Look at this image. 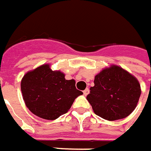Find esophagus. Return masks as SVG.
Masks as SVG:
<instances>
[{
	"label": "esophagus",
	"mask_w": 151,
	"mask_h": 151,
	"mask_svg": "<svg viewBox=\"0 0 151 151\" xmlns=\"http://www.w3.org/2000/svg\"><path fill=\"white\" fill-rule=\"evenodd\" d=\"M89 92H90V90H89L88 88H86V90L83 91V93H84L85 96H86V95H88V94H89Z\"/></svg>",
	"instance_id": "34e87169"
}]
</instances>
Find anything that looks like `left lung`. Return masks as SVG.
Segmentation results:
<instances>
[{"label":"left lung","mask_w":151,"mask_h":151,"mask_svg":"<svg viewBox=\"0 0 151 151\" xmlns=\"http://www.w3.org/2000/svg\"><path fill=\"white\" fill-rule=\"evenodd\" d=\"M90 91L86 99L94 113L109 121L128 117L135 109L141 94L138 80L114 65L96 75Z\"/></svg>","instance_id":"8db88e82"}]
</instances>
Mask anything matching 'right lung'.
Instances as JSON below:
<instances>
[{"label": "right lung", "mask_w": 151, "mask_h": 151, "mask_svg": "<svg viewBox=\"0 0 151 151\" xmlns=\"http://www.w3.org/2000/svg\"><path fill=\"white\" fill-rule=\"evenodd\" d=\"M21 90L27 107L47 120H55L67 113L75 99L83 94L76 88L75 80H65L64 73L52 70L48 64L26 73Z\"/></svg>", "instance_id": "right-lung-1"}]
</instances>
